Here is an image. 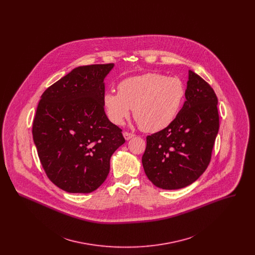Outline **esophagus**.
Returning a JSON list of instances; mask_svg holds the SVG:
<instances>
[{"mask_svg":"<svg viewBox=\"0 0 255 255\" xmlns=\"http://www.w3.org/2000/svg\"><path fill=\"white\" fill-rule=\"evenodd\" d=\"M123 135H124L126 140H128V139H130V138H132V137L134 136V134L133 133H129V132H126V131L123 133Z\"/></svg>","mask_w":255,"mask_h":255,"instance_id":"34e87169","label":"esophagus"}]
</instances>
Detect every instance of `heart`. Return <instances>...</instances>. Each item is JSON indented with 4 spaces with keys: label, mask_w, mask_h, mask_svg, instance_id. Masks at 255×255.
Wrapping results in <instances>:
<instances>
[{
    "label": "heart",
    "mask_w": 255,
    "mask_h": 255,
    "mask_svg": "<svg viewBox=\"0 0 255 255\" xmlns=\"http://www.w3.org/2000/svg\"><path fill=\"white\" fill-rule=\"evenodd\" d=\"M118 91L108 92L103 97L110 121L121 125L133 108L134 120L147 133L168 127L178 116L185 97V88L179 77L156 73L125 78Z\"/></svg>",
    "instance_id": "1"
}]
</instances>
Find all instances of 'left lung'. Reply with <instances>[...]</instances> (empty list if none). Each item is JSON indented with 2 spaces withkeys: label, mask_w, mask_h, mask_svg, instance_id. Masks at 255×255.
Instances as JSON below:
<instances>
[{
  "label": "left lung",
  "mask_w": 255,
  "mask_h": 255,
  "mask_svg": "<svg viewBox=\"0 0 255 255\" xmlns=\"http://www.w3.org/2000/svg\"><path fill=\"white\" fill-rule=\"evenodd\" d=\"M185 98L174 122L146 136L142 165L147 178L162 189H180L206 171L219 131L214 90L189 71Z\"/></svg>",
  "instance_id": "1"
}]
</instances>
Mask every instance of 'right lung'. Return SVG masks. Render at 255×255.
Listing matches in <instances>:
<instances>
[{
  "instance_id": "obj_1",
  "label": "right lung",
  "mask_w": 255,
  "mask_h": 255,
  "mask_svg": "<svg viewBox=\"0 0 255 255\" xmlns=\"http://www.w3.org/2000/svg\"><path fill=\"white\" fill-rule=\"evenodd\" d=\"M114 64L81 66L43 93L32 135L48 178L69 193H90L106 180L110 158L125 142L104 111V78Z\"/></svg>"
}]
</instances>
